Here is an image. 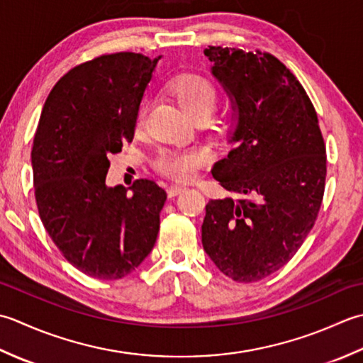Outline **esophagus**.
<instances>
[{
	"label": "esophagus",
	"instance_id": "obj_1",
	"mask_svg": "<svg viewBox=\"0 0 363 363\" xmlns=\"http://www.w3.org/2000/svg\"><path fill=\"white\" fill-rule=\"evenodd\" d=\"M184 191V186H182V184H169L167 186V194L169 197H174L177 194H180V192Z\"/></svg>",
	"mask_w": 363,
	"mask_h": 363
}]
</instances>
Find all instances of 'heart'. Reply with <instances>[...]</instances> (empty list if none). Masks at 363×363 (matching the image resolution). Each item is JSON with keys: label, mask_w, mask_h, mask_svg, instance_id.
Returning <instances> with one entry per match:
<instances>
[{"label": "heart", "mask_w": 363, "mask_h": 363, "mask_svg": "<svg viewBox=\"0 0 363 363\" xmlns=\"http://www.w3.org/2000/svg\"><path fill=\"white\" fill-rule=\"evenodd\" d=\"M171 92L180 106L192 117H203L211 114L216 106L218 91L208 78L197 73H183L172 79ZM147 105L143 103L138 109L136 125L143 127ZM211 153L201 145L188 149H164L155 158V167L162 175L172 180L191 182L196 179L199 169L210 161Z\"/></svg>", "instance_id": "1"}]
</instances>
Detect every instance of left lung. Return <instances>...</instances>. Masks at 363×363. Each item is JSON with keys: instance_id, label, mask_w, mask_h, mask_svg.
Instances as JSON below:
<instances>
[{"instance_id": "1", "label": "left lung", "mask_w": 363, "mask_h": 363, "mask_svg": "<svg viewBox=\"0 0 363 363\" xmlns=\"http://www.w3.org/2000/svg\"><path fill=\"white\" fill-rule=\"evenodd\" d=\"M203 53L236 113L232 149L211 174L247 197L206 203L202 244L227 277L258 282L290 262L315 225L326 145L306 89L276 56L227 47Z\"/></svg>"}]
</instances>
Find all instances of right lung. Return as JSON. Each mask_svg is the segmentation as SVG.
<instances>
[{"mask_svg": "<svg viewBox=\"0 0 363 363\" xmlns=\"http://www.w3.org/2000/svg\"><path fill=\"white\" fill-rule=\"evenodd\" d=\"M160 59L94 57L65 73L42 109L31 150L37 210L65 260L89 277L128 276L157 241L166 191L147 179L109 188L106 174L109 155L135 136Z\"/></svg>", "mask_w": 363, "mask_h": 363, "instance_id": "add662e5", "label": "right lung"}]
</instances>
